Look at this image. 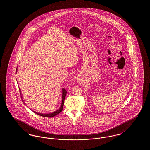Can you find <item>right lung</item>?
Wrapping results in <instances>:
<instances>
[{"mask_svg": "<svg viewBox=\"0 0 150 150\" xmlns=\"http://www.w3.org/2000/svg\"><path fill=\"white\" fill-rule=\"evenodd\" d=\"M17 69H16V73H17ZM19 90H20V95H21V98H22V100L23 103H24L25 104V103L24 102V101L23 100V98H22V97L21 93V91H20L21 90H20V89H19ZM66 93H67L66 90H65L64 89H62V101H61V106H60V108H59L58 110H57L56 111H55V112H52V113H45V114H44V113H38V112H37L32 111V110H32V111L34 113H36L37 115H38L39 116H42V117H49V118L53 117L55 116L56 115H58L59 113H60V112H62V110H63V106H64V99H65V97H66ZM25 105H26V104H25Z\"/></svg>", "mask_w": 150, "mask_h": 150, "instance_id": "add662e5", "label": "right lung"}]
</instances>
